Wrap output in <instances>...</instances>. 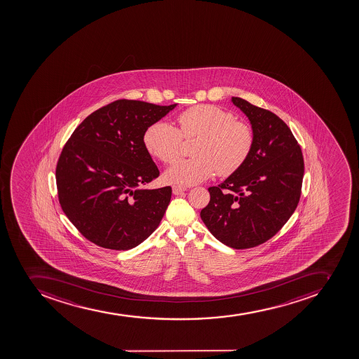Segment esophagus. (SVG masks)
Listing matches in <instances>:
<instances>
[{
	"instance_id": "esophagus-1",
	"label": "esophagus",
	"mask_w": 359,
	"mask_h": 359,
	"mask_svg": "<svg viewBox=\"0 0 359 359\" xmlns=\"http://www.w3.org/2000/svg\"><path fill=\"white\" fill-rule=\"evenodd\" d=\"M172 191H173V194H175V195H181L184 191H187V188L181 187V186H173Z\"/></svg>"
}]
</instances>
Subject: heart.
<instances>
[{
    "label": "heart",
    "mask_w": 359,
    "mask_h": 359,
    "mask_svg": "<svg viewBox=\"0 0 359 359\" xmlns=\"http://www.w3.org/2000/svg\"><path fill=\"white\" fill-rule=\"evenodd\" d=\"M178 128L166 121H156L143 133L147 151L165 164L181 154L182 137L196 139L193 155L181 159L164 172L170 184H200L212 175L229 177L245 165L252 148L255 134L250 125L235 121L232 112L216 105H196L177 116Z\"/></svg>",
    "instance_id": "1"
}]
</instances>
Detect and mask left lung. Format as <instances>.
Segmentation results:
<instances>
[{
    "instance_id": "8db88e82",
    "label": "left lung",
    "mask_w": 359,
    "mask_h": 359,
    "mask_svg": "<svg viewBox=\"0 0 359 359\" xmlns=\"http://www.w3.org/2000/svg\"><path fill=\"white\" fill-rule=\"evenodd\" d=\"M232 102L250 121L254 148L238 172L209 188L201 218L224 245L248 249L270 240L292 217L301 197L304 161L283 119L240 97Z\"/></svg>"
}]
</instances>
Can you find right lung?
<instances>
[{"instance_id": "1", "label": "right lung", "mask_w": 359, "mask_h": 359, "mask_svg": "<svg viewBox=\"0 0 359 359\" xmlns=\"http://www.w3.org/2000/svg\"><path fill=\"white\" fill-rule=\"evenodd\" d=\"M175 107L117 100L89 114L67 140L56 166L58 200L89 241L128 250L158 227L172 189L141 188L159 175L142 137Z\"/></svg>"}]
</instances>
